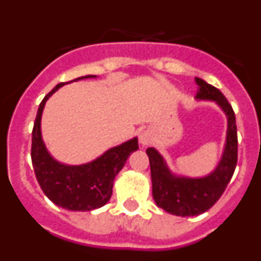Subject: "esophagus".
Here are the masks:
<instances>
[{
  "label": "esophagus",
  "instance_id": "obj_1",
  "mask_svg": "<svg viewBox=\"0 0 261 261\" xmlns=\"http://www.w3.org/2000/svg\"><path fill=\"white\" fill-rule=\"evenodd\" d=\"M151 140H153V136H151L150 130H144V132H141V135H140V144H141V146L149 145L151 142Z\"/></svg>",
  "mask_w": 261,
  "mask_h": 261
}]
</instances>
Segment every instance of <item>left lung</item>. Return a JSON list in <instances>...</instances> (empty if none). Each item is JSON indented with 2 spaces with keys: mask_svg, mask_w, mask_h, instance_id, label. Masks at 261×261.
I'll return each mask as SVG.
<instances>
[{
  "mask_svg": "<svg viewBox=\"0 0 261 261\" xmlns=\"http://www.w3.org/2000/svg\"><path fill=\"white\" fill-rule=\"evenodd\" d=\"M196 84L199 85L196 100L214 102L227 120L225 145L216 167L202 176L176 174L168 167L163 155L155 147L146 149L150 162L154 201L167 213L180 217L199 216L218 201L231 180L238 158L237 124L231 106L220 90L206 84L204 80L196 77Z\"/></svg>",
  "mask_w": 261,
  "mask_h": 261,
  "instance_id": "obj_1",
  "label": "left lung"
}]
</instances>
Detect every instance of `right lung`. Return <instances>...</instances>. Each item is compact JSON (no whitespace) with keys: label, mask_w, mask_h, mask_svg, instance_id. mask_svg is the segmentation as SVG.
<instances>
[{"label":"right lung","mask_w":261,"mask_h":261,"mask_svg":"<svg viewBox=\"0 0 261 261\" xmlns=\"http://www.w3.org/2000/svg\"><path fill=\"white\" fill-rule=\"evenodd\" d=\"M89 78H96V75H85L59 84L47 94L39 106L32 129L31 159L36 179L53 204L71 212H90L107 204L112 195L115 177L128 156L138 149L137 137H133L82 165H66L49 153L41 135V116L45 103L64 85Z\"/></svg>","instance_id":"right-lung-1"}]
</instances>
